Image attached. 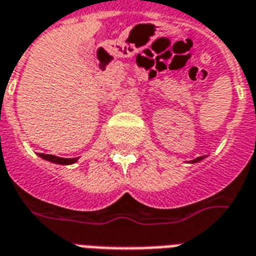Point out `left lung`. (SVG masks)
<instances>
[{
    "label": "left lung",
    "instance_id": "1",
    "mask_svg": "<svg viewBox=\"0 0 256 256\" xmlns=\"http://www.w3.org/2000/svg\"><path fill=\"white\" fill-rule=\"evenodd\" d=\"M202 159H203V158H196V159H194V160H192V163H196V162L202 160Z\"/></svg>",
    "mask_w": 256,
    "mask_h": 256
}]
</instances>
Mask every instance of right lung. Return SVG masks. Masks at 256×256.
Here are the masks:
<instances>
[{
  "label": "right lung",
  "instance_id": "1",
  "mask_svg": "<svg viewBox=\"0 0 256 256\" xmlns=\"http://www.w3.org/2000/svg\"><path fill=\"white\" fill-rule=\"evenodd\" d=\"M42 159L45 160L53 162V163H58V164H71V163H75L76 162V158H71V159H66V158H58V156L54 155H46V154H40Z\"/></svg>",
  "mask_w": 256,
  "mask_h": 256
}]
</instances>
